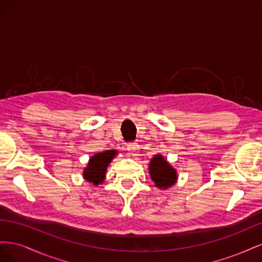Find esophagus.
I'll return each mask as SVG.
<instances>
[{
    "mask_svg": "<svg viewBox=\"0 0 262 262\" xmlns=\"http://www.w3.org/2000/svg\"><path fill=\"white\" fill-rule=\"evenodd\" d=\"M126 149L129 150V153L131 155H137V152L139 149V145L137 143H129L128 146H126Z\"/></svg>",
    "mask_w": 262,
    "mask_h": 262,
    "instance_id": "esophagus-1",
    "label": "esophagus"
}]
</instances>
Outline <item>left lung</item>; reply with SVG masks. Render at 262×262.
Instances as JSON below:
<instances>
[{"label":"left lung","instance_id":"8db88e82","mask_svg":"<svg viewBox=\"0 0 262 262\" xmlns=\"http://www.w3.org/2000/svg\"><path fill=\"white\" fill-rule=\"evenodd\" d=\"M149 176L155 187L160 189L169 188L177 180V171L161 154H156L149 162Z\"/></svg>","mask_w":262,"mask_h":262}]
</instances>
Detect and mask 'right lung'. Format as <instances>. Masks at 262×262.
Listing matches in <instances>:
<instances>
[{"mask_svg": "<svg viewBox=\"0 0 262 262\" xmlns=\"http://www.w3.org/2000/svg\"><path fill=\"white\" fill-rule=\"evenodd\" d=\"M116 155V149H109L92 156L87 167L83 171V177L89 182H93L95 186L101 184L105 179L108 165L112 163Z\"/></svg>", "mask_w": 262, "mask_h": 262, "instance_id": "1", "label": "right lung"}]
</instances>
